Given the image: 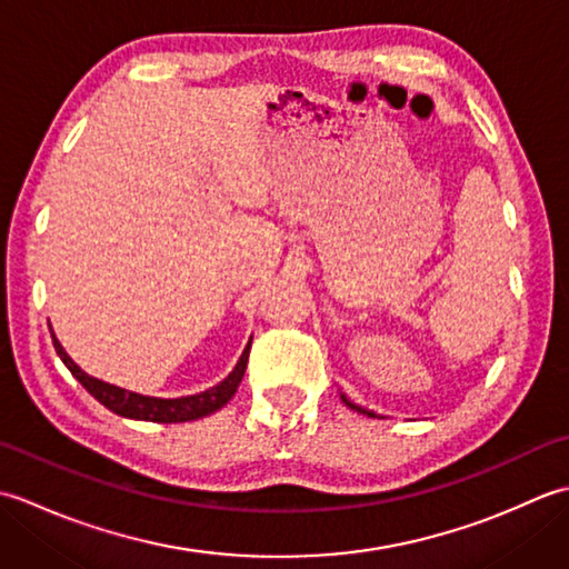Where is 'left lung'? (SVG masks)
I'll list each match as a JSON object with an SVG mask.
<instances>
[{
    "label": "left lung",
    "instance_id": "1",
    "mask_svg": "<svg viewBox=\"0 0 569 569\" xmlns=\"http://www.w3.org/2000/svg\"><path fill=\"white\" fill-rule=\"evenodd\" d=\"M342 401H345V403H347L349 408H355V410H359V413H367V416H373V413H371V410H365V408H359V406H355L352 401H349V398H347V396H342Z\"/></svg>",
    "mask_w": 569,
    "mask_h": 569
}]
</instances>
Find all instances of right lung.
Returning a JSON list of instances; mask_svg holds the SVG:
<instances>
[{
    "label": "right lung",
    "mask_w": 569,
    "mask_h": 569,
    "mask_svg": "<svg viewBox=\"0 0 569 569\" xmlns=\"http://www.w3.org/2000/svg\"><path fill=\"white\" fill-rule=\"evenodd\" d=\"M53 347H56L58 357L63 359V365L68 367L72 377H76L84 386V389H88L90 396L98 398L104 408H110L117 416L134 418V420H151V422H186V420H198L202 416L214 413V410H220L229 401V398L237 393L241 377H244L249 349H251V345H249L244 349V355L239 357L234 371L229 373L222 383L212 386V389H208V391H202L198 396H186V398H151V396L124 391V389H119V386L104 383L100 379L90 377V373H84L76 365V361L66 355V349L60 347L56 335H53Z\"/></svg>",
    "instance_id": "right-lung-1"
}]
</instances>
